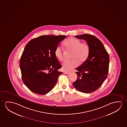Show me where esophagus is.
<instances>
[{
	"label": "esophagus",
	"mask_w": 127,
	"mask_h": 127,
	"mask_svg": "<svg viewBox=\"0 0 127 127\" xmlns=\"http://www.w3.org/2000/svg\"><path fill=\"white\" fill-rule=\"evenodd\" d=\"M64 74H68L70 73V72H64Z\"/></svg>",
	"instance_id": "1"
}]
</instances>
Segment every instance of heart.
<instances>
[{"label":"heart","mask_w":127,"mask_h":127,"mask_svg":"<svg viewBox=\"0 0 127 127\" xmlns=\"http://www.w3.org/2000/svg\"><path fill=\"white\" fill-rule=\"evenodd\" d=\"M67 51H72L70 60L66 61L63 64V68L64 70H69L77 66L79 63L82 64L85 62L89 56L90 47L86 43H82L79 39L69 38L63 43ZM55 55L61 61L64 60L63 51L60 47H57L55 50Z\"/></svg>","instance_id":"obj_1"}]
</instances>
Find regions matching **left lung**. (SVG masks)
Masks as SVG:
<instances>
[{
	"instance_id": "8db88e82",
	"label": "left lung",
	"mask_w": 127,
	"mask_h": 127,
	"mask_svg": "<svg viewBox=\"0 0 127 127\" xmlns=\"http://www.w3.org/2000/svg\"><path fill=\"white\" fill-rule=\"evenodd\" d=\"M75 37L87 42L90 54L86 62L76 68L77 78L72 84L79 91L89 93L98 89L107 78L109 55L101 41L94 35L85 34Z\"/></svg>"
}]
</instances>
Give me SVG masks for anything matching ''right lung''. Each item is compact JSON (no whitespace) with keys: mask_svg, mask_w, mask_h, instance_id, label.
<instances>
[{"mask_svg":"<svg viewBox=\"0 0 127 127\" xmlns=\"http://www.w3.org/2000/svg\"><path fill=\"white\" fill-rule=\"evenodd\" d=\"M65 35H43L31 40L21 57L22 79L35 94L48 93L56 84L62 68L55 55V50Z\"/></svg>","mask_w":127,"mask_h":127,"instance_id":"obj_1","label":"right lung"}]
</instances>
